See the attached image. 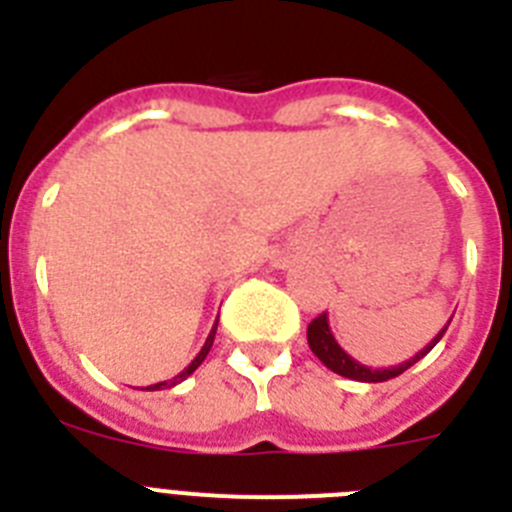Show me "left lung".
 <instances>
[{
	"label": "left lung",
	"instance_id": "obj_1",
	"mask_svg": "<svg viewBox=\"0 0 512 512\" xmlns=\"http://www.w3.org/2000/svg\"><path fill=\"white\" fill-rule=\"evenodd\" d=\"M449 323L443 325V328L436 333V338H433V341L428 343L425 348H420L413 359L402 361V364H397V366H390V369H372V366L359 364L354 356H348L346 351L341 348V343L336 341V336H333V330H330L328 312L318 315V318L307 325V343H310L312 354L318 356V359L328 366L330 372L341 374V377H346V379H356V382H387V379H392V377H400V374L405 372V369H410L415 361L423 359V356L428 354V351H431L438 341H441L443 333H446V328H449Z\"/></svg>",
	"mask_w": 512,
	"mask_h": 512
}]
</instances>
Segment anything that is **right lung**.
<instances>
[{
	"label": "right lung",
	"instance_id": "obj_1",
	"mask_svg": "<svg viewBox=\"0 0 512 512\" xmlns=\"http://www.w3.org/2000/svg\"><path fill=\"white\" fill-rule=\"evenodd\" d=\"M215 330H217V320H215V325H212V330H210V336H207V341H205V346L200 348V354L194 356L192 359V364L187 366V369H184V372H179L176 374L174 379H169V382H158V384H151V387H146V390H161V387H174V384H179V382H184V379L189 377V374L194 372V369H197V366L202 364V361H205V356L210 354V348H212V341H215Z\"/></svg>",
	"mask_w": 512,
	"mask_h": 512
}]
</instances>
